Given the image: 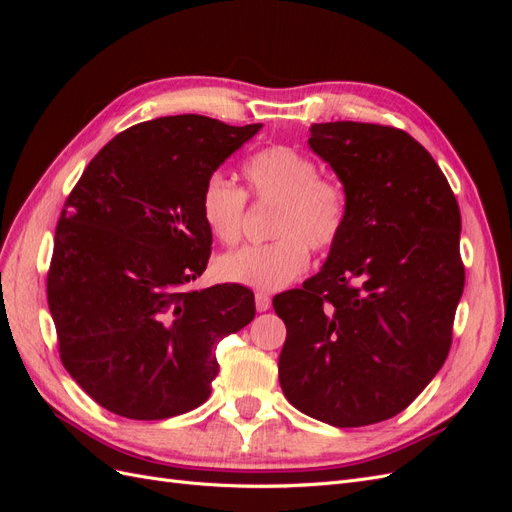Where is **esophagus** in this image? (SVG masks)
I'll return each instance as SVG.
<instances>
[{
    "instance_id": "obj_1",
    "label": "esophagus",
    "mask_w": 512,
    "mask_h": 512,
    "mask_svg": "<svg viewBox=\"0 0 512 512\" xmlns=\"http://www.w3.org/2000/svg\"><path fill=\"white\" fill-rule=\"evenodd\" d=\"M271 307V297L265 292H256V309L258 312H267V309Z\"/></svg>"
}]
</instances>
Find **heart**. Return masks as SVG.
<instances>
[{"instance_id":"b5f03b06","label":"heart","mask_w":512,"mask_h":512,"mask_svg":"<svg viewBox=\"0 0 512 512\" xmlns=\"http://www.w3.org/2000/svg\"><path fill=\"white\" fill-rule=\"evenodd\" d=\"M247 194L273 203L269 243L245 245L218 260L222 280L256 290H280L307 269L309 247L329 252L342 239L350 198L342 181L320 175L307 153L273 145L243 164ZM247 194L222 173H213L200 192V218L224 245L241 239Z\"/></svg>"}]
</instances>
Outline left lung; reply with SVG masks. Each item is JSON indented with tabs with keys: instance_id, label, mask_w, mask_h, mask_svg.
I'll return each instance as SVG.
<instances>
[{
	"instance_id": "8db88e82",
	"label": "left lung",
	"mask_w": 512,
	"mask_h": 512,
	"mask_svg": "<svg viewBox=\"0 0 512 512\" xmlns=\"http://www.w3.org/2000/svg\"><path fill=\"white\" fill-rule=\"evenodd\" d=\"M309 132L348 190L350 215L320 273L273 299L286 324L280 384L322 423L374 425L406 410L451 350L466 284L459 205L404 130L329 121Z\"/></svg>"
}]
</instances>
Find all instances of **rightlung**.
Here are the masks:
<instances>
[{
    "instance_id": "1",
    "label": "right lung",
    "mask_w": 512,
    "mask_h": 512,
    "mask_svg": "<svg viewBox=\"0 0 512 512\" xmlns=\"http://www.w3.org/2000/svg\"><path fill=\"white\" fill-rule=\"evenodd\" d=\"M260 128L205 115L136 123L68 194L46 299L61 363L108 412L160 421L205 404L220 371L215 348L254 320L250 288L185 284L211 256L203 185Z\"/></svg>"
}]
</instances>
